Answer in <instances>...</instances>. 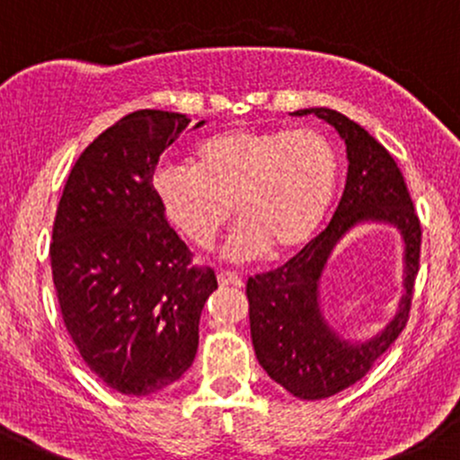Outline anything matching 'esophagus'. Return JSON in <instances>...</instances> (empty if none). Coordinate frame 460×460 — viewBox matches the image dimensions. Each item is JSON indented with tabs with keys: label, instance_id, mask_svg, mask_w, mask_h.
<instances>
[{
	"label": "esophagus",
	"instance_id": "34e87169",
	"mask_svg": "<svg viewBox=\"0 0 460 460\" xmlns=\"http://www.w3.org/2000/svg\"><path fill=\"white\" fill-rule=\"evenodd\" d=\"M217 279H219V286H234V288L243 286V279H241L236 272H230V270H221V272L217 274Z\"/></svg>",
	"mask_w": 460,
	"mask_h": 460
}]
</instances>
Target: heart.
I'll return each instance as SVG.
<instances>
[{
	"label": "heart",
	"instance_id": "obj_1",
	"mask_svg": "<svg viewBox=\"0 0 460 460\" xmlns=\"http://www.w3.org/2000/svg\"><path fill=\"white\" fill-rule=\"evenodd\" d=\"M339 181L334 146L321 132L228 128L199 141L192 165L161 164L153 192L165 219L210 248L232 217L230 259L290 252L314 236Z\"/></svg>",
	"mask_w": 460,
	"mask_h": 460
}]
</instances>
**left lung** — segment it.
<instances>
[{
	"mask_svg": "<svg viewBox=\"0 0 460 460\" xmlns=\"http://www.w3.org/2000/svg\"><path fill=\"white\" fill-rule=\"evenodd\" d=\"M316 115L339 130L348 146V179L332 221L296 257L272 272L248 279L250 334L254 354L272 381L303 401H321L348 390L372 370L410 321L420 263V221L394 157L361 126L330 108L296 111ZM394 223L406 239V296L400 314L361 346L341 341L318 312V279L333 243L354 223Z\"/></svg>",
	"mask_w": 460,
	"mask_h": 460,
	"instance_id": "1",
	"label": "left lung"
}]
</instances>
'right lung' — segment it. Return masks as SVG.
Masks as SVG:
<instances>
[{"instance_id":"right-lung-1","label":"right lung","mask_w":460,"mask_h":460,"mask_svg":"<svg viewBox=\"0 0 460 460\" xmlns=\"http://www.w3.org/2000/svg\"><path fill=\"white\" fill-rule=\"evenodd\" d=\"M186 115L137 111L79 155L57 206L50 268L64 325L108 387L148 396L183 376L215 270L161 212L153 172ZM199 121L197 126H201Z\"/></svg>"}]
</instances>
